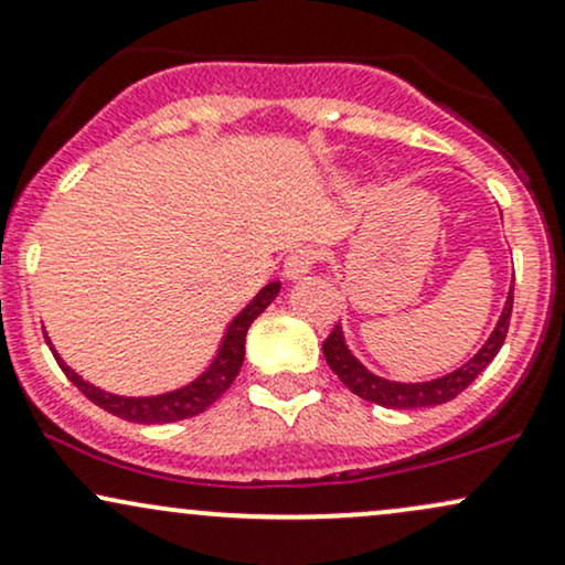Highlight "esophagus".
I'll use <instances>...</instances> for the list:
<instances>
[{
  "instance_id": "obj_1",
  "label": "esophagus",
  "mask_w": 565,
  "mask_h": 565,
  "mask_svg": "<svg viewBox=\"0 0 565 565\" xmlns=\"http://www.w3.org/2000/svg\"><path fill=\"white\" fill-rule=\"evenodd\" d=\"M313 263L316 249H310V246H297V249L289 252L287 260H284V276H287L289 281H297V278L308 276L310 270H313Z\"/></svg>"
}]
</instances>
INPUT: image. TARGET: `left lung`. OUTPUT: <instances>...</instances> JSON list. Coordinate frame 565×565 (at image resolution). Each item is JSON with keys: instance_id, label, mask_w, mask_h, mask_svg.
Returning <instances> with one entry per match:
<instances>
[{"instance_id": "left-lung-1", "label": "left lung", "mask_w": 565, "mask_h": 565, "mask_svg": "<svg viewBox=\"0 0 565 565\" xmlns=\"http://www.w3.org/2000/svg\"><path fill=\"white\" fill-rule=\"evenodd\" d=\"M515 284V281H512ZM512 284L508 291V300H504L502 313L491 329L489 340L483 342L481 348L472 353V359L465 361L462 366L451 369V372L440 374L436 380H425V382H398V380H387L374 374L372 369H366L359 359L353 355V350L348 348L345 332L337 323L334 332L327 337L323 342V359L337 377L342 380V385L348 387L350 393H355L359 398L369 401V404H377L385 408H423V406H440L446 401L457 398L465 387L470 385L478 374L483 372L486 366L494 361V355L502 348L504 337H508V327H510V313H512Z\"/></svg>"}]
</instances>
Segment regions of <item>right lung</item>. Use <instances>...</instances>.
<instances>
[{
  "instance_id": "1",
  "label": "right lung",
  "mask_w": 565,
  "mask_h": 565,
  "mask_svg": "<svg viewBox=\"0 0 565 565\" xmlns=\"http://www.w3.org/2000/svg\"><path fill=\"white\" fill-rule=\"evenodd\" d=\"M278 291H281V281H270L252 297L249 302L233 316L228 327H225L223 340L212 355V361L206 364L201 372L185 385L174 387V391H164L157 395H119L111 391H103V387L93 385L76 374L66 361L61 359V353L53 348L47 337V345L53 350L57 366L63 369V374L74 382L79 391L93 401L95 406L106 408L108 414L114 417L127 419V423H138V425H167V423H178V419H188V417H196V414L206 412L215 401L223 395L236 380L238 369L244 364V345H246V332H249L252 321L268 308L270 302L276 300Z\"/></svg>"
}]
</instances>
